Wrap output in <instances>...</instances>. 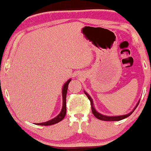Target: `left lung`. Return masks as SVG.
<instances>
[{"label": "left lung", "instance_id": "8db88e82", "mask_svg": "<svg viewBox=\"0 0 151 151\" xmlns=\"http://www.w3.org/2000/svg\"><path fill=\"white\" fill-rule=\"evenodd\" d=\"M85 94H86L87 95V96H88V98L89 99V100L90 101V104H91V107H92V111L93 114H94V116H95V117L97 118L98 119H99V120H104V121H118V120H123V119L126 118L127 117H129V116H131V114H132V113L133 111H135V109H136L137 105H139V102H138V103H137V105H136V107H135L134 108V109L131 112V113H129L128 114H127V115H123V116H104V115H102V114H99V112L96 111V110L94 109V106H93V101L92 99H91V97L89 96L88 94H87V93L85 92Z\"/></svg>", "mask_w": 151, "mask_h": 151}]
</instances>
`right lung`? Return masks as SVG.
<instances>
[{
    "label": "right lung",
    "instance_id": "obj_1",
    "mask_svg": "<svg viewBox=\"0 0 151 151\" xmlns=\"http://www.w3.org/2000/svg\"><path fill=\"white\" fill-rule=\"evenodd\" d=\"M70 79H69L68 81L65 83L64 84V86L63 87V92H62V94H63V107H62V109H61V111L60 112V114H59L57 117H55V118L52 119L48 122H43V123H38L37 124V125H42V126H49V125H52V124H55L58 123L59 122H60L64 118L65 114H66V94H67V91H68V84L70 81Z\"/></svg>",
    "mask_w": 151,
    "mask_h": 151
}]
</instances>
